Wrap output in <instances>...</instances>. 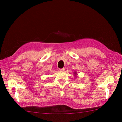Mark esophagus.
Segmentation results:
<instances>
[{
    "instance_id": "esophagus-1",
    "label": "esophagus",
    "mask_w": 122,
    "mask_h": 122,
    "mask_svg": "<svg viewBox=\"0 0 122 122\" xmlns=\"http://www.w3.org/2000/svg\"><path fill=\"white\" fill-rule=\"evenodd\" d=\"M59 70H60V71H63L65 70V68H62V69H60Z\"/></svg>"
}]
</instances>
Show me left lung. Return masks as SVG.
Listing matches in <instances>:
<instances>
[{"mask_svg":"<svg viewBox=\"0 0 122 122\" xmlns=\"http://www.w3.org/2000/svg\"><path fill=\"white\" fill-rule=\"evenodd\" d=\"M74 76H75V77H76V76H77V72H76V71H75L74 72Z\"/></svg>","mask_w":122,"mask_h":122,"instance_id":"left-lung-1","label":"left lung"}]
</instances>
